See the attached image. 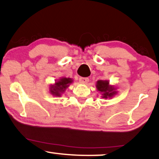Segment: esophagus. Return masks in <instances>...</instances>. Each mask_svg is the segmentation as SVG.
I'll list each match as a JSON object with an SVG mask.
<instances>
[{
	"label": "esophagus",
	"mask_w": 159,
	"mask_h": 159,
	"mask_svg": "<svg viewBox=\"0 0 159 159\" xmlns=\"http://www.w3.org/2000/svg\"><path fill=\"white\" fill-rule=\"evenodd\" d=\"M79 80H80V82L81 84H86L89 82V78H87V77H80Z\"/></svg>",
	"instance_id": "obj_1"
}]
</instances>
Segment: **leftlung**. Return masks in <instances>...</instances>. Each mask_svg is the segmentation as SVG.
I'll list each match as a JSON object with an SVG mask.
<instances>
[{
	"instance_id": "obj_1",
	"label": "left lung",
	"mask_w": 159,
	"mask_h": 159,
	"mask_svg": "<svg viewBox=\"0 0 159 159\" xmlns=\"http://www.w3.org/2000/svg\"><path fill=\"white\" fill-rule=\"evenodd\" d=\"M96 87L98 91L102 93V98H110L117 93L116 88L109 85V82L107 80H98L97 82Z\"/></svg>"
}]
</instances>
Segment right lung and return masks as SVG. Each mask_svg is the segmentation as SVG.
<instances>
[{
  "mask_svg": "<svg viewBox=\"0 0 159 159\" xmlns=\"http://www.w3.org/2000/svg\"><path fill=\"white\" fill-rule=\"evenodd\" d=\"M72 82V80L71 78H61L58 82H55L54 85H52L50 87V93L54 96H61V93L65 91L66 87H68Z\"/></svg>",
  "mask_w": 159,
  "mask_h": 159,
  "instance_id": "right-lung-1",
  "label": "right lung"
}]
</instances>
